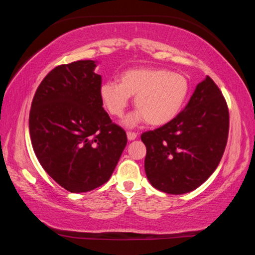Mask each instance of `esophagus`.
I'll list each match as a JSON object with an SVG mask.
<instances>
[{
  "instance_id": "esophagus-1",
  "label": "esophagus",
  "mask_w": 255,
  "mask_h": 255,
  "mask_svg": "<svg viewBox=\"0 0 255 255\" xmlns=\"http://www.w3.org/2000/svg\"><path fill=\"white\" fill-rule=\"evenodd\" d=\"M127 138H128V140L136 139V138H137V133H136V132H132V131H128V132H127Z\"/></svg>"
}]
</instances>
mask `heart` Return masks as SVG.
<instances>
[{"label": "heart", "mask_w": 255, "mask_h": 255, "mask_svg": "<svg viewBox=\"0 0 255 255\" xmlns=\"http://www.w3.org/2000/svg\"><path fill=\"white\" fill-rule=\"evenodd\" d=\"M190 92L187 77L166 68L139 67L124 72L120 82L109 81L101 85L103 103L115 117H123L129 97H135L136 112L125 120L128 127L146 119L150 126H163L178 116Z\"/></svg>", "instance_id": "obj_1"}]
</instances>
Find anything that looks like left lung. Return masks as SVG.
I'll return each instance as SVG.
<instances>
[{
	"label": "left lung",
	"instance_id": "8db88e82",
	"mask_svg": "<svg viewBox=\"0 0 255 255\" xmlns=\"http://www.w3.org/2000/svg\"><path fill=\"white\" fill-rule=\"evenodd\" d=\"M230 114L225 98L207 76L172 122L141 133L145 172L159 191L183 195L214 173L225 150Z\"/></svg>",
	"mask_w": 255,
	"mask_h": 255
}]
</instances>
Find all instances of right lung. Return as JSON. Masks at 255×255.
Here are the masks:
<instances>
[{"mask_svg": "<svg viewBox=\"0 0 255 255\" xmlns=\"http://www.w3.org/2000/svg\"><path fill=\"white\" fill-rule=\"evenodd\" d=\"M94 60L51 70L34 93L31 144L44 170L73 193L105 184L126 147V131L103 109L102 79Z\"/></svg>", "mask_w": 255, "mask_h": 255, "instance_id": "right-lung-1", "label": "right lung"}]
</instances>
